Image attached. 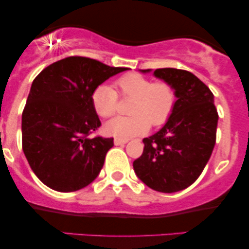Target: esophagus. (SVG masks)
<instances>
[{
	"instance_id": "obj_1",
	"label": "esophagus",
	"mask_w": 249,
	"mask_h": 249,
	"mask_svg": "<svg viewBox=\"0 0 249 249\" xmlns=\"http://www.w3.org/2000/svg\"><path fill=\"white\" fill-rule=\"evenodd\" d=\"M128 142L126 138H115V145H124Z\"/></svg>"
}]
</instances>
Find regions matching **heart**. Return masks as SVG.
<instances>
[{"instance_id": "obj_1", "label": "heart", "mask_w": 249, "mask_h": 249, "mask_svg": "<svg viewBox=\"0 0 249 249\" xmlns=\"http://www.w3.org/2000/svg\"><path fill=\"white\" fill-rule=\"evenodd\" d=\"M116 90L102 84L91 96L97 115L108 118L116 113L118 96L132 99L128 105L131 116L117 117L107 124V131L118 138H130L145 133L148 127L164 125L172 116L177 103L176 89L170 82H153L147 77L130 72L115 81Z\"/></svg>"}]
</instances>
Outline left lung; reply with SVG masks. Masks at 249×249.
<instances>
[{"label":"left lung","mask_w":249,"mask_h":249,"mask_svg":"<svg viewBox=\"0 0 249 249\" xmlns=\"http://www.w3.org/2000/svg\"><path fill=\"white\" fill-rule=\"evenodd\" d=\"M153 73L173 85L178 99L164 127L142 139L144 151L133 168L150 188L173 193L191 186L204 171L215 145L219 116L212 91L192 72L164 68Z\"/></svg>","instance_id":"8db88e82"}]
</instances>
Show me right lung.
<instances>
[{
  "mask_svg": "<svg viewBox=\"0 0 249 249\" xmlns=\"http://www.w3.org/2000/svg\"><path fill=\"white\" fill-rule=\"evenodd\" d=\"M127 68L70 56L43 69L22 112V148L31 170L58 192L84 188L97 178L113 138L90 134L101 126L95 89Z\"/></svg>",
  "mask_w": 249,
  "mask_h": 249,
  "instance_id": "1",
  "label": "right lung"
}]
</instances>
